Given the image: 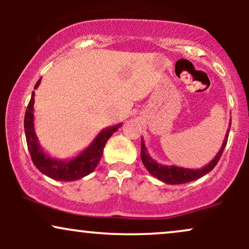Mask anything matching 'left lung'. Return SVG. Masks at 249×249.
Returning a JSON list of instances; mask_svg holds the SVG:
<instances>
[{
	"label": "left lung",
	"mask_w": 249,
	"mask_h": 249,
	"mask_svg": "<svg viewBox=\"0 0 249 249\" xmlns=\"http://www.w3.org/2000/svg\"><path fill=\"white\" fill-rule=\"evenodd\" d=\"M228 132H230V128H228L227 133H226L224 144H222L221 148L214 157V159L207 166L200 168V170H190V168H182V167H177V166H162V165L158 164L151 158L150 156L146 153V148H145L144 142H142V161L145 165V167L147 168V171L152 174L153 177L158 178L161 181L166 182L170 185H177V184H185V182L193 181V180L201 178L205 174L213 170L215 167V165L218 164L220 157H221L222 152H224L226 144H227L228 139Z\"/></svg>",
	"instance_id": "1"
}]
</instances>
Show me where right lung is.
Instances as JSON below:
<instances>
[{
	"label": "right lung",
	"instance_id": "obj_1",
	"mask_svg": "<svg viewBox=\"0 0 249 249\" xmlns=\"http://www.w3.org/2000/svg\"><path fill=\"white\" fill-rule=\"evenodd\" d=\"M39 82H41V79L37 81L35 89L38 87ZM34 96H35V92L33 91V95H31V99L29 104H28L24 116L25 139H27V145L28 148H29L31 160H33L34 165L45 176L50 177L51 179L62 180V181H72V180L81 179L83 177L90 174L101 160L107 139L118 130L121 124L102 131L97 136L95 142L72 160H55V159H51L50 157H48L47 154L43 152L42 148L38 145L35 131H34Z\"/></svg>",
	"mask_w": 249,
	"mask_h": 249
}]
</instances>
